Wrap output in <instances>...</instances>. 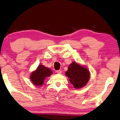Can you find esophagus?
I'll return each mask as SVG.
<instances>
[{
  "label": "esophagus",
  "mask_w": 120,
  "mask_h": 120,
  "mask_svg": "<svg viewBox=\"0 0 120 120\" xmlns=\"http://www.w3.org/2000/svg\"><path fill=\"white\" fill-rule=\"evenodd\" d=\"M56 72H57V73H58V74H62V70H57Z\"/></svg>",
  "instance_id": "34e87169"
}]
</instances>
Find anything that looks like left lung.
I'll return each mask as SVG.
<instances>
[{
    "mask_svg": "<svg viewBox=\"0 0 120 120\" xmlns=\"http://www.w3.org/2000/svg\"><path fill=\"white\" fill-rule=\"evenodd\" d=\"M65 75L74 87L77 89L86 86L90 78V73L88 69L75 62L69 65Z\"/></svg>",
    "mask_w": 120,
    "mask_h": 120,
    "instance_id": "obj_1",
    "label": "left lung"
}]
</instances>
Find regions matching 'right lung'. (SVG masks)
Wrapping results in <instances>:
<instances>
[{
    "instance_id": "obj_1",
    "label": "right lung",
    "mask_w": 120,
    "mask_h": 120,
    "mask_svg": "<svg viewBox=\"0 0 120 120\" xmlns=\"http://www.w3.org/2000/svg\"><path fill=\"white\" fill-rule=\"evenodd\" d=\"M52 74V71L50 68L40 65L37 69L30 74V79L33 84L37 86H41L44 84V80L46 77H49Z\"/></svg>"
}]
</instances>
